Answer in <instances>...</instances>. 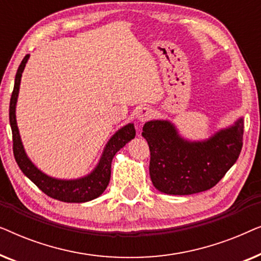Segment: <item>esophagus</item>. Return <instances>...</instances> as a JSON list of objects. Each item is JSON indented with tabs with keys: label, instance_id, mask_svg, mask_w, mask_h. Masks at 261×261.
<instances>
[{
	"label": "esophagus",
	"instance_id": "obj_1",
	"mask_svg": "<svg viewBox=\"0 0 261 261\" xmlns=\"http://www.w3.org/2000/svg\"><path fill=\"white\" fill-rule=\"evenodd\" d=\"M153 115V110L148 107H141L139 108V110L137 112V119L140 121V122H145V121L149 120Z\"/></svg>",
	"mask_w": 261,
	"mask_h": 261
}]
</instances>
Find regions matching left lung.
<instances>
[{"label": "left lung", "instance_id": "8db88e82", "mask_svg": "<svg viewBox=\"0 0 261 261\" xmlns=\"http://www.w3.org/2000/svg\"><path fill=\"white\" fill-rule=\"evenodd\" d=\"M242 135V117L203 141L185 140L167 120L148 121L142 128V137L151 152L149 176L153 185L167 195L209 190L238 160Z\"/></svg>", "mask_w": 261, "mask_h": 261}]
</instances>
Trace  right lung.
<instances>
[{"label": "right lung", "mask_w": 261, "mask_h": 261, "mask_svg": "<svg viewBox=\"0 0 261 261\" xmlns=\"http://www.w3.org/2000/svg\"><path fill=\"white\" fill-rule=\"evenodd\" d=\"M30 55H27L21 62L19 69H17L15 76V83H14V90L12 92L9 105V121L13 133V152L15 160L19 165L20 170L22 171L24 176H27L42 192L49 197L58 199L62 202L67 203H82L88 202L91 199L97 198L103 194L108 187L110 180V173H112V162L116 152L123 147L128 141L135 137V128L133 123H128L121 128L115 134L110 138L108 144L106 145L105 151L102 153L101 159L88 176L78 178V179H57L41 172L33 163L28 158L24 152L23 145L21 142L19 128L16 124V101L19 96L20 82L22 76L23 69Z\"/></svg>", "instance_id": "obj_1"}]
</instances>
